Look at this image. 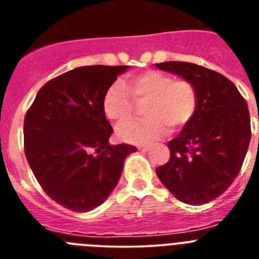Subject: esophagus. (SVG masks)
<instances>
[{"instance_id": "esophagus-1", "label": "esophagus", "mask_w": 259, "mask_h": 259, "mask_svg": "<svg viewBox=\"0 0 259 259\" xmlns=\"http://www.w3.org/2000/svg\"><path fill=\"white\" fill-rule=\"evenodd\" d=\"M137 149L141 150V152H148V150H149L150 148L148 145H140V146H137Z\"/></svg>"}]
</instances>
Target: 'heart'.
Listing matches in <instances>:
<instances>
[{"label": "heart", "instance_id": "1", "mask_svg": "<svg viewBox=\"0 0 259 259\" xmlns=\"http://www.w3.org/2000/svg\"><path fill=\"white\" fill-rule=\"evenodd\" d=\"M132 99L137 104L145 102V118L120 125L116 134L120 140L136 145L157 140L167 127L178 131L187 125L198 105L196 88L188 80H174L161 71L150 70L111 84L102 98L105 115L118 124L127 122L134 113Z\"/></svg>", "mask_w": 259, "mask_h": 259}]
</instances>
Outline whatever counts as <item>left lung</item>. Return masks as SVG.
Segmentation results:
<instances>
[{
    "label": "left lung",
    "instance_id": "left-lung-1",
    "mask_svg": "<svg viewBox=\"0 0 259 259\" xmlns=\"http://www.w3.org/2000/svg\"><path fill=\"white\" fill-rule=\"evenodd\" d=\"M157 67L188 80L198 105L191 122L167 144L170 159L155 172L178 200L203 205L227 191L241 170L251 137L248 105L217 71L175 61Z\"/></svg>",
    "mask_w": 259,
    "mask_h": 259
}]
</instances>
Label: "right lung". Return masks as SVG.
Masks as SVG:
<instances>
[{"instance_id": "1", "label": "right lung", "mask_w": 259, "mask_h": 259, "mask_svg": "<svg viewBox=\"0 0 259 259\" xmlns=\"http://www.w3.org/2000/svg\"><path fill=\"white\" fill-rule=\"evenodd\" d=\"M128 66H84L41 87L24 118V153L45 193L72 211L100 206L136 148L110 145L106 89Z\"/></svg>"}]
</instances>
